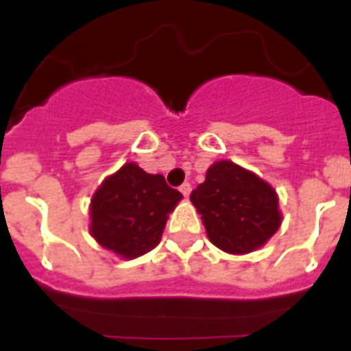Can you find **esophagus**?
I'll return each instance as SVG.
<instances>
[{"label": "esophagus", "mask_w": 351, "mask_h": 351, "mask_svg": "<svg viewBox=\"0 0 351 351\" xmlns=\"http://www.w3.org/2000/svg\"><path fill=\"white\" fill-rule=\"evenodd\" d=\"M180 193L184 195V197H189V193H191V184L184 182V184L180 186Z\"/></svg>", "instance_id": "esophagus-1"}]
</instances>
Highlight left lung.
<instances>
[{
    "mask_svg": "<svg viewBox=\"0 0 351 351\" xmlns=\"http://www.w3.org/2000/svg\"><path fill=\"white\" fill-rule=\"evenodd\" d=\"M191 202L202 215L209 240L226 253L258 250L280 228L277 193L267 182L230 160L217 162Z\"/></svg>",
    "mask_w": 351,
    "mask_h": 351,
    "instance_id": "obj_1",
    "label": "left lung"
}]
</instances>
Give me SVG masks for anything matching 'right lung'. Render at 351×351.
I'll return each mask as SVG.
<instances>
[{
    "label": "right lung",
    "mask_w": 351,
    "mask_h": 351,
    "mask_svg": "<svg viewBox=\"0 0 351 351\" xmlns=\"http://www.w3.org/2000/svg\"><path fill=\"white\" fill-rule=\"evenodd\" d=\"M180 200L182 193L162 175L125 164L101 182L90 200V234L106 250L136 258L158 245L167 215Z\"/></svg>",
    "instance_id": "right-lung-1"
}]
</instances>
